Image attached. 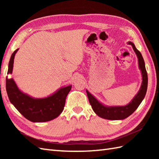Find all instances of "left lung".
I'll return each instance as SVG.
<instances>
[{
	"mask_svg": "<svg viewBox=\"0 0 159 159\" xmlns=\"http://www.w3.org/2000/svg\"><path fill=\"white\" fill-rule=\"evenodd\" d=\"M129 44L133 46L134 52L137 54L138 61H139V66L141 71V74H142L143 79L142 85H141L140 90L136 96L134 98V99L126 106L107 107L100 103L88 91H86L89 103L93 111L99 117L104 118V119L112 120L125 119L134 112V111L139 106V104L142 102L145 96H146L148 87V74L146 66H145L144 60L141 52L136 48L134 43L129 42Z\"/></svg>",
	"mask_w": 159,
	"mask_h": 159,
	"instance_id": "left-lung-1",
	"label": "left lung"
}]
</instances>
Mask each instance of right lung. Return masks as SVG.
Wrapping results in <instances>:
<instances>
[{
	"label": "right lung",
	"instance_id": "add662e5",
	"mask_svg": "<svg viewBox=\"0 0 159 159\" xmlns=\"http://www.w3.org/2000/svg\"><path fill=\"white\" fill-rule=\"evenodd\" d=\"M16 50L9 63L7 74H11ZM72 88L69 85L60 89L53 95L42 99H34L23 93L12 79L6 78V90L10 100L22 116L33 122H44L58 117L63 110L67 94Z\"/></svg>",
	"mask_w": 159,
	"mask_h": 159
}]
</instances>
